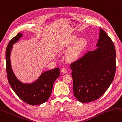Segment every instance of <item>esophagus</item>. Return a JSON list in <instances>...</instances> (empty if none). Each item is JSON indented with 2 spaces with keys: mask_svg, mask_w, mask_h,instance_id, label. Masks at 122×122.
<instances>
[{
  "mask_svg": "<svg viewBox=\"0 0 122 122\" xmlns=\"http://www.w3.org/2000/svg\"><path fill=\"white\" fill-rule=\"evenodd\" d=\"M62 71L63 73H65V74H66V73L67 72V69L65 68H62Z\"/></svg>",
  "mask_w": 122,
  "mask_h": 122,
  "instance_id": "obj_1",
  "label": "esophagus"
}]
</instances>
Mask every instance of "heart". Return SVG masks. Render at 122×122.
Instances as JSON below:
<instances>
[{
    "instance_id": "obj_1",
    "label": "heart",
    "mask_w": 122,
    "mask_h": 122,
    "mask_svg": "<svg viewBox=\"0 0 122 122\" xmlns=\"http://www.w3.org/2000/svg\"><path fill=\"white\" fill-rule=\"evenodd\" d=\"M77 41L76 38H74L71 41V43H74ZM84 46V42L82 40H79L75 44L74 47H73L72 49L70 51L69 53L67 55V58L69 60H74L76 57V56L78 55L79 52L80 51L81 48L83 47Z\"/></svg>"
}]
</instances>
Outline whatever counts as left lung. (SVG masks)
<instances>
[{
	"mask_svg": "<svg viewBox=\"0 0 122 122\" xmlns=\"http://www.w3.org/2000/svg\"><path fill=\"white\" fill-rule=\"evenodd\" d=\"M96 46V50L86 53L70 65L74 94L81 102L100 98L115 77L116 50L112 39L102 29Z\"/></svg>",
	"mask_w": 122,
	"mask_h": 122,
	"instance_id": "left-lung-1",
	"label": "left lung"
}]
</instances>
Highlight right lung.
Wrapping results in <instances>:
<instances>
[{"label":"right lung","instance_id":"add662e5","mask_svg":"<svg viewBox=\"0 0 122 122\" xmlns=\"http://www.w3.org/2000/svg\"><path fill=\"white\" fill-rule=\"evenodd\" d=\"M22 36L19 33L9 42L6 50V67L8 83L16 94L24 102L34 106L47 101L51 96L55 81L60 76V69L56 68L43 73L32 84H23L15 77L11 68L10 55L12 45Z\"/></svg>","mask_w":122,"mask_h":122}]
</instances>
